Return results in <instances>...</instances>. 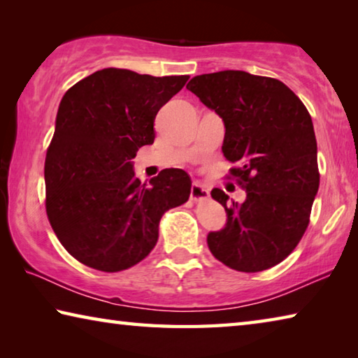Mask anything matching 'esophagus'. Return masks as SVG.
I'll return each mask as SVG.
<instances>
[{"label": "esophagus", "mask_w": 358, "mask_h": 358, "mask_svg": "<svg viewBox=\"0 0 358 358\" xmlns=\"http://www.w3.org/2000/svg\"><path fill=\"white\" fill-rule=\"evenodd\" d=\"M191 201H194V202L208 201V189H205L202 185L194 183L191 186Z\"/></svg>", "instance_id": "1"}]
</instances>
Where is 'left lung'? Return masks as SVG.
Returning a JSON list of instances; mask_svg holds the SVG:
<instances>
[{"instance_id":"obj_1","label":"left lung","mask_w":358,"mask_h":358,"mask_svg":"<svg viewBox=\"0 0 358 358\" xmlns=\"http://www.w3.org/2000/svg\"><path fill=\"white\" fill-rule=\"evenodd\" d=\"M186 88L222 118V153L235 164L229 178L246 192L243 203H229L211 191L227 224L208 234L210 251L237 271L271 268L300 243L319 189L311 115L282 82L245 71L197 76Z\"/></svg>"}]
</instances>
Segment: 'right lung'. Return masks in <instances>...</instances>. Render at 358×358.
<instances>
[{
	"instance_id": "add662e5",
	"label": "right lung",
	"mask_w": 358,
	"mask_h": 358,
	"mask_svg": "<svg viewBox=\"0 0 358 358\" xmlns=\"http://www.w3.org/2000/svg\"><path fill=\"white\" fill-rule=\"evenodd\" d=\"M187 78L107 68L63 96L45 156V211L78 262L107 273L131 268L155 248L162 215L189 199L181 169H164L147 186L131 164L155 142L157 112Z\"/></svg>"
}]
</instances>
